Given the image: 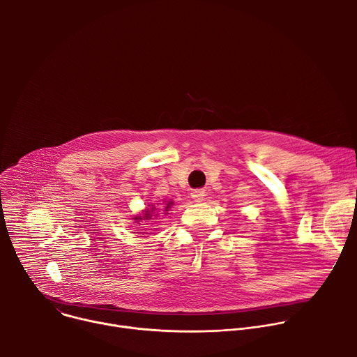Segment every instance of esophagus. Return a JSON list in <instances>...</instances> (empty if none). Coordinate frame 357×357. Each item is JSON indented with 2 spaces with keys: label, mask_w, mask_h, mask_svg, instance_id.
Listing matches in <instances>:
<instances>
[{
  "label": "esophagus",
  "mask_w": 357,
  "mask_h": 357,
  "mask_svg": "<svg viewBox=\"0 0 357 357\" xmlns=\"http://www.w3.org/2000/svg\"><path fill=\"white\" fill-rule=\"evenodd\" d=\"M190 196H192V199H195V202H202L203 197H205V190H203V189H195V190H192Z\"/></svg>",
  "instance_id": "obj_1"
}]
</instances>
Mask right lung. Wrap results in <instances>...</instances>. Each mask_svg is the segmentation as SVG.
<instances>
[{
	"label": "right lung",
	"mask_w": 357,
	"mask_h": 357,
	"mask_svg": "<svg viewBox=\"0 0 357 357\" xmlns=\"http://www.w3.org/2000/svg\"><path fill=\"white\" fill-rule=\"evenodd\" d=\"M169 205H172V203H168V206L165 208V211H168ZM151 211H154V208H152ZM151 216H152V215H151V212H149V209H148V211L144 213V216H142V218H141V216H137V218H134V219H135L137 222H138V219H146V220H149V218H151Z\"/></svg>",
	"instance_id": "right-lung-1"
}]
</instances>
